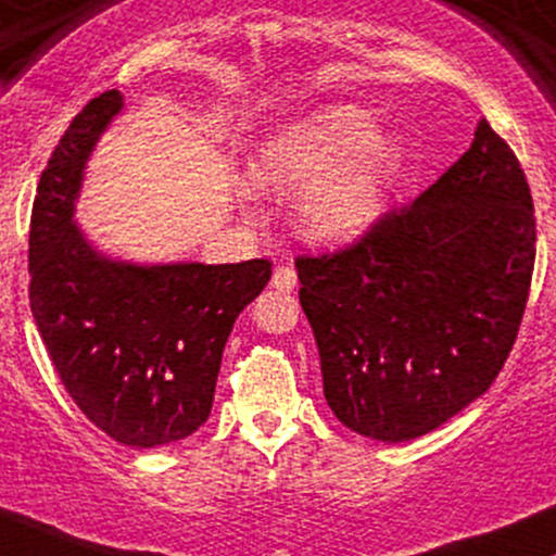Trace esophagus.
<instances>
[{
	"label": "esophagus",
	"instance_id": "1",
	"mask_svg": "<svg viewBox=\"0 0 556 556\" xmlns=\"http://www.w3.org/2000/svg\"><path fill=\"white\" fill-rule=\"evenodd\" d=\"M295 285H298L295 268H292V266H277V268H274V274H271V288L274 290L290 292V290H295Z\"/></svg>",
	"mask_w": 556,
	"mask_h": 556
}]
</instances>
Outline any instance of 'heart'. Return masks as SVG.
Segmentation results:
<instances>
[{
	"label": "heart",
	"instance_id": "heart-1",
	"mask_svg": "<svg viewBox=\"0 0 556 556\" xmlns=\"http://www.w3.org/2000/svg\"><path fill=\"white\" fill-rule=\"evenodd\" d=\"M395 144L377 137L364 108L329 105L274 134L250 163L261 192H295L298 229L311 242L343 245L371 227L386 205Z\"/></svg>",
	"mask_w": 556,
	"mask_h": 556
}]
</instances>
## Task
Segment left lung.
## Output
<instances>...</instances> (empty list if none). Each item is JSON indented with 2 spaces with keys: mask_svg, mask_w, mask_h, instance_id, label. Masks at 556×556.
I'll list each match as a JSON object with an SVG mask.
<instances>
[{
  "mask_svg": "<svg viewBox=\"0 0 556 556\" xmlns=\"http://www.w3.org/2000/svg\"><path fill=\"white\" fill-rule=\"evenodd\" d=\"M533 264L526 174L483 118L417 200L351 245L295 258L334 417L401 443L480 399L520 332Z\"/></svg>",
  "mask_w": 556,
  "mask_h": 556,
  "instance_id": "left-lung-1",
  "label": "left lung"
}]
</instances>
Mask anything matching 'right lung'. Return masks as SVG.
<instances>
[{"label":"right lung","instance_id":"1","mask_svg":"<svg viewBox=\"0 0 556 556\" xmlns=\"http://www.w3.org/2000/svg\"><path fill=\"white\" fill-rule=\"evenodd\" d=\"M124 108L102 91L71 121L36 187L28 301L60 382L113 441L155 448L208 419L235 319L271 261L137 266L110 261L73 224L84 166Z\"/></svg>","mask_w":556,"mask_h":556}]
</instances>
